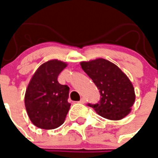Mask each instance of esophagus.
<instances>
[{"label": "esophagus", "mask_w": 158, "mask_h": 158, "mask_svg": "<svg viewBox=\"0 0 158 158\" xmlns=\"http://www.w3.org/2000/svg\"><path fill=\"white\" fill-rule=\"evenodd\" d=\"M79 103H80V104H85V98H81V100H79Z\"/></svg>", "instance_id": "esophagus-1"}]
</instances>
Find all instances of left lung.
<instances>
[{"instance_id":"8db88e82","label":"left lung","mask_w":158,"mask_h":158,"mask_svg":"<svg viewBox=\"0 0 158 158\" xmlns=\"http://www.w3.org/2000/svg\"><path fill=\"white\" fill-rule=\"evenodd\" d=\"M100 93V102L88 106L100 116L119 121L127 116L134 105L135 94L132 83L117 65L105 58L80 63Z\"/></svg>"}]
</instances>
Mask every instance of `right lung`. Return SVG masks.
<instances>
[{
  "mask_svg": "<svg viewBox=\"0 0 158 158\" xmlns=\"http://www.w3.org/2000/svg\"><path fill=\"white\" fill-rule=\"evenodd\" d=\"M68 64L58 59L45 62L31 77L25 94V107L31 121L41 129L52 130L63 125L70 103L69 88L58 81Z\"/></svg>",
  "mask_w": 158,
  "mask_h": 158,
  "instance_id": "1",
  "label": "right lung"
}]
</instances>
